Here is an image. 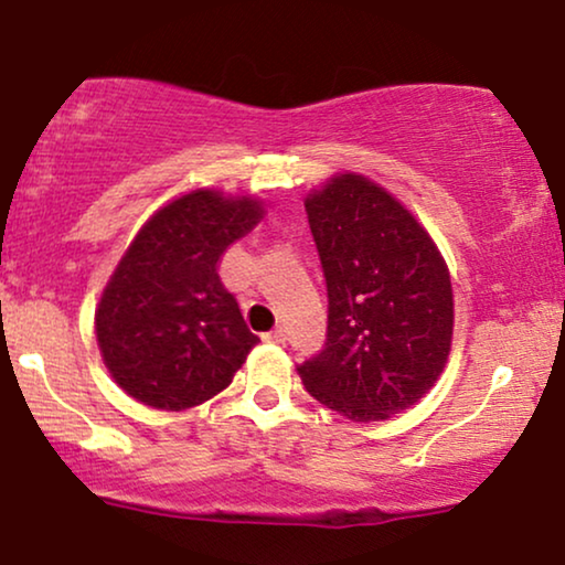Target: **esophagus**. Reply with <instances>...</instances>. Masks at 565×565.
Listing matches in <instances>:
<instances>
[{"instance_id": "34e87169", "label": "esophagus", "mask_w": 565, "mask_h": 565, "mask_svg": "<svg viewBox=\"0 0 565 565\" xmlns=\"http://www.w3.org/2000/svg\"><path fill=\"white\" fill-rule=\"evenodd\" d=\"M267 338H269L271 343H285V338H288V333H285V328H282V324H277V328L271 330V333H269Z\"/></svg>"}]
</instances>
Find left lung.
Returning <instances> with one entry per match:
<instances>
[{
    "mask_svg": "<svg viewBox=\"0 0 565 565\" xmlns=\"http://www.w3.org/2000/svg\"><path fill=\"white\" fill-rule=\"evenodd\" d=\"M303 205L328 282V338L296 370L328 409L354 423L388 420L420 402L447 364V262L426 227L362 174H335Z\"/></svg>",
    "mask_w": 565,
    "mask_h": 565,
    "instance_id": "obj_1",
    "label": "left lung"
}]
</instances>
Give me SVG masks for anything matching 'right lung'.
Masks as SVG:
<instances>
[{
  "label": "right lung",
  "instance_id": "obj_1",
  "mask_svg": "<svg viewBox=\"0 0 565 565\" xmlns=\"http://www.w3.org/2000/svg\"><path fill=\"white\" fill-rule=\"evenodd\" d=\"M262 218L256 198L201 188L142 224L95 311L99 354L131 399L182 413L230 386L258 335L216 267Z\"/></svg>",
  "mask_w": 565,
  "mask_h": 565
}]
</instances>
